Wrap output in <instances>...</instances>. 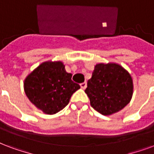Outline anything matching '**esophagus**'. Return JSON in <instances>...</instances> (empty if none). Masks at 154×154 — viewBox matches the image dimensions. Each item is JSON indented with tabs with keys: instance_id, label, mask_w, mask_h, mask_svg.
Masks as SVG:
<instances>
[{
	"instance_id": "1",
	"label": "esophagus",
	"mask_w": 154,
	"mask_h": 154,
	"mask_svg": "<svg viewBox=\"0 0 154 154\" xmlns=\"http://www.w3.org/2000/svg\"><path fill=\"white\" fill-rule=\"evenodd\" d=\"M80 87H81V88H83V89H85L87 87L86 82H84V83H82V84H80Z\"/></svg>"
}]
</instances>
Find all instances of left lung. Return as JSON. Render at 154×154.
<instances>
[{
	"instance_id": "left-lung-1",
	"label": "left lung",
	"mask_w": 154,
	"mask_h": 154,
	"mask_svg": "<svg viewBox=\"0 0 154 154\" xmlns=\"http://www.w3.org/2000/svg\"><path fill=\"white\" fill-rule=\"evenodd\" d=\"M85 92L94 109L103 115L119 112L130 102L133 83L130 74L116 63L95 66Z\"/></svg>"
}]
</instances>
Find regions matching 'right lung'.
<instances>
[{"label": "right lung", "mask_w": 154, "mask_h": 154, "mask_svg": "<svg viewBox=\"0 0 154 154\" xmlns=\"http://www.w3.org/2000/svg\"><path fill=\"white\" fill-rule=\"evenodd\" d=\"M62 62H45L24 80V91L33 105L45 114H54L67 106L80 86L71 80Z\"/></svg>", "instance_id": "right-lung-1"}]
</instances>
